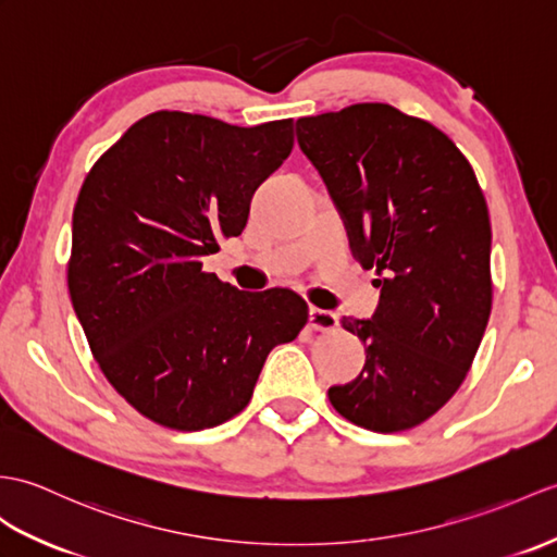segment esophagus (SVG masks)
<instances>
[{"label":"esophagus","mask_w":557,"mask_h":557,"mask_svg":"<svg viewBox=\"0 0 557 557\" xmlns=\"http://www.w3.org/2000/svg\"><path fill=\"white\" fill-rule=\"evenodd\" d=\"M308 320H310V327L320 332H332L339 327V315L334 313V310H325V308H310Z\"/></svg>","instance_id":"34e87169"}]
</instances>
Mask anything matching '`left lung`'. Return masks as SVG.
Listing matches in <instances>:
<instances>
[{
	"label": "left lung",
	"mask_w": 557,
	"mask_h": 557,
	"mask_svg": "<svg viewBox=\"0 0 557 557\" xmlns=\"http://www.w3.org/2000/svg\"><path fill=\"white\" fill-rule=\"evenodd\" d=\"M296 139L339 211L348 247L377 268L372 318H344L366 366L330 386L346 420L410 430L458 392L491 315V223L472 165L432 123L389 103L296 121Z\"/></svg>",
	"instance_id": "8db88e82"
}]
</instances>
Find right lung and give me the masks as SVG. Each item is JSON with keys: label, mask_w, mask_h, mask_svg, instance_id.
I'll return each mask as SVG.
<instances>
[{"label": "right lung", "mask_w": 557, "mask_h": 557, "mask_svg": "<svg viewBox=\"0 0 557 557\" xmlns=\"http://www.w3.org/2000/svg\"><path fill=\"white\" fill-rule=\"evenodd\" d=\"M294 121L253 127L183 111L137 121L77 194L69 292L101 372L141 416L206 430L247 408L268 354L296 339L292 289L239 292L201 258L242 235Z\"/></svg>", "instance_id": "add662e5"}]
</instances>
